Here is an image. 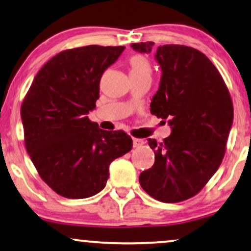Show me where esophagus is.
Instances as JSON below:
<instances>
[{
    "label": "esophagus",
    "instance_id": "1",
    "mask_svg": "<svg viewBox=\"0 0 251 251\" xmlns=\"http://www.w3.org/2000/svg\"><path fill=\"white\" fill-rule=\"evenodd\" d=\"M144 144V141L141 140V139H137V137H133V146L135 148H139V147H142Z\"/></svg>",
    "mask_w": 251,
    "mask_h": 251
}]
</instances>
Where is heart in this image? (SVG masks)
I'll list each match as a JSON object with an SVG mask.
<instances>
[{
  "label": "heart",
  "mask_w": 251,
  "mask_h": 251,
  "mask_svg": "<svg viewBox=\"0 0 251 251\" xmlns=\"http://www.w3.org/2000/svg\"><path fill=\"white\" fill-rule=\"evenodd\" d=\"M130 77H149L152 75V67L146 55L136 54L129 60Z\"/></svg>",
  "instance_id": "obj_1"
}]
</instances>
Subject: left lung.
<instances>
[{
	"mask_svg": "<svg viewBox=\"0 0 251 251\" xmlns=\"http://www.w3.org/2000/svg\"><path fill=\"white\" fill-rule=\"evenodd\" d=\"M153 42L132 44L150 53ZM160 86L150 112L169 119L164 142L149 139L154 164L140 174V184L161 202H181L198 195L223 160L233 123V103L223 77L197 49L167 44L157 49Z\"/></svg>",
	"mask_w": 251,
	"mask_h": 251,
	"instance_id": "8db88e82",
	"label": "left lung"
}]
</instances>
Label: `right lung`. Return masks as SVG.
<instances>
[{"mask_svg":"<svg viewBox=\"0 0 251 251\" xmlns=\"http://www.w3.org/2000/svg\"><path fill=\"white\" fill-rule=\"evenodd\" d=\"M125 47L63 50L40 69L21 104L25 147L41 178L59 196L84 199L103 190L109 165L132 149L124 130H103L87 114L100 80Z\"/></svg>","mask_w":251,"mask_h":251,"instance_id":"add662e5","label":"right lung"}]
</instances>
